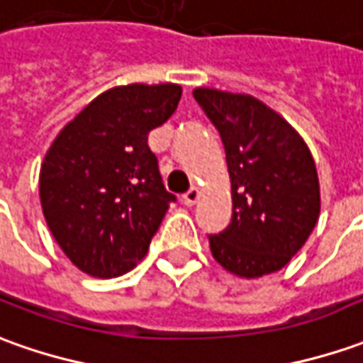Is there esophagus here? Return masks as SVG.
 <instances>
[{
	"label": "esophagus",
	"instance_id": "1",
	"mask_svg": "<svg viewBox=\"0 0 363 363\" xmlns=\"http://www.w3.org/2000/svg\"><path fill=\"white\" fill-rule=\"evenodd\" d=\"M199 196H201V191H199L196 186H192L191 191H189L186 194H184V196H182V202H184L186 206H192V204H196Z\"/></svg>",
	"mask_w": 363,
	"mask_h": 363
}]
</instances>
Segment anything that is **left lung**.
Listing matches in <instances>:
<instances>
[{
  "label": "left lung",
  "mask_w": 363,
  "mask_h": 363,
  "mask_svg": "<svg viewBox=\"0 0 363 363\" xmlns=\"http://www.w3.org/2000/svg\"><path fill=\"white\" fill-rule=\"evenodd\" d=\"M192 95L220 133L230 174L233 220L208 236L214 260L248 280L278 272L304 246L320 216L312 152L260 99L208 87Z\"/></svg>",
  "instance_id": "1"
}]
</instances>
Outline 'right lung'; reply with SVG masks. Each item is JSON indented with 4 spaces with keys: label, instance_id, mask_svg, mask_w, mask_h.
Segmentation results:
<instances>
[{
    "label": "right lung",
    "instance_id": "obj_1",
    "mask_svg": "<svg viewBox=\"0 0 363 363\" xmlns=\"http://www.w3.org/2000/svg\"><path fill=\"white\" fill-rule=\"evenodd\" d=\"M181 95L174 83L113 87L51 143L39 172L41 208L81 272L115 278L145 258L174 201L147 139L177 111Z\"/></svg>",
    "mask_w": 363,
    "mask_h": 363
}]
</instances>
